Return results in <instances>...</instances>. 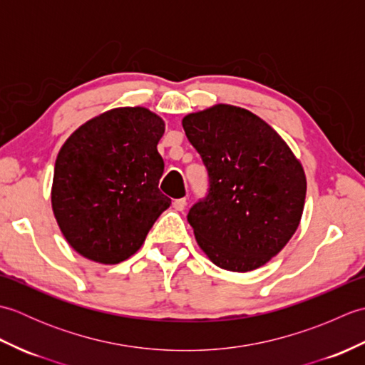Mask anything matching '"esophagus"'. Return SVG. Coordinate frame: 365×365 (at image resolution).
Instances as JSON below:
<instances>
[{"label":"esophagus","mask_w":365,"mask_h":365,"mask_svg":"<svg viewBox=\"0 0 365 365\" xmlns=\"http://www.w3.org/2000/svg\"><path fill=\"white\" fill-rule=\"evenodd\" d=\"M173 205H174L175 210H178V212H183V210H185V207H187V199H185V197L175 199L174 202H173Z\"/></svg>","instance_id":"1"}]
</instances>
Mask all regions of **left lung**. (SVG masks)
<instances>
[{"label": "left lung", "instance_id": "8db88e82", "mask_svg": "<svg viewBox=\"0 0 365 365\" xmlns=\"http://www.w3.org/2000/svg\"><path fill=\"white\" fill-rule=\"evenodd\" d=\"M182 125L210 180L188 213L199 247L235 273L265 265L299 226L307 188L299 160L245 108L220 103L185 115Z\"/></svg>", "mask_w": 365, "mask_h": 365}]
</instances>
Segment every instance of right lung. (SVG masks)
Returning <instances> with one entry per match:
<instances>
[{
    "label": "right lung",
    "instance_id": "1",
    "mask_svg": "<svg viewBox=\"0 0 365 365\" xmlns=\"http://www.w3.org/2000/svg\"><path fill=\"white\" fill-rule=\"evenodd\" d=\"M165 120L144 106L114 108L68 136L54 165L51 207L67 243L92 262L131 257L170 205L158 190Z\"/></svg>",
    "mask_w": 365,
    "mask_h": 365
}]
</instances>
